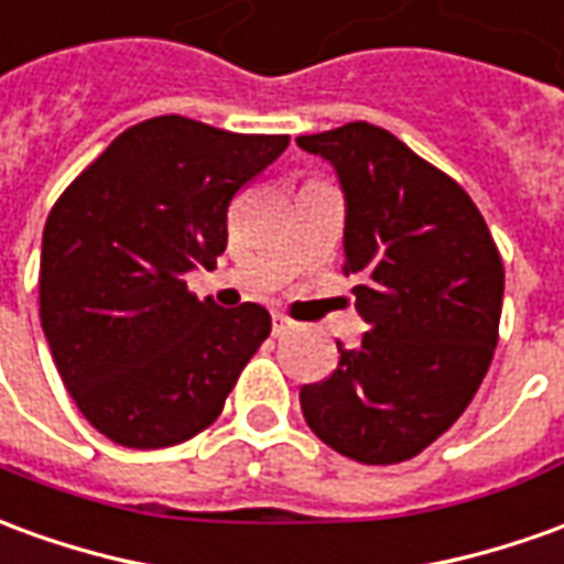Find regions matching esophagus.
I'll return each instance as SVG.
<instances>
[{"label":"esophagus","instance_id":"34e87169","mask_svg":"<svg viewBox=\"0 0 564 564\" xmlns=\"http://www.w3.org/2000/svg\"><path fill=\"white\" fill-rule=\"evenodd\" d=\"M290 329H295V321H290L286 314H278V311H274V314H271V333H274V336H283V333H290Z\"/></svg>","mask_w":564,"mask_h":564}]
</instances>
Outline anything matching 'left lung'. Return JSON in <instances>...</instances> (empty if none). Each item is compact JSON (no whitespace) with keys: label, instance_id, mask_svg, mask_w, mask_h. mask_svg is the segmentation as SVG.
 Instances as JSON below:
<instances>
[{"label":"left lung","instance_id":"8db88e82","mask_svg":"<svg viewBox=\"0 0 564 564\" xmlns=\"http://www.w3.org/2000/svg\"><path fill=\"white\" fill-rule=\"evenodd\" d=\"M345 192V274L366 321L333 376L299 391L329 448L360 464L419 455L460 419L498 345L501 253L464 188L369 121L299 137Z\"/></svg>","mask_w":564,"mask_h":564}]
</instances>
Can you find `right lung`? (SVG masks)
Here are the masks:
<instances>
[{"instance_id":"obj_1","label":"right lung","mask_w":564,"mask_h":564,"mask_svg":"<svg viewBox=\"0 0 564 564\" xmlns=\"http://www.w3.org/2000/svg\"><path fill=\"white\" fill-rule=\"evenodd\" d=\"M290 145L183 116L116 137L45 223L39 317L82 415L128 448L186 443L210 427L269 338L256 302H198L186 274L226 250L228 200Z\"/></svg>"}]
</instances>
